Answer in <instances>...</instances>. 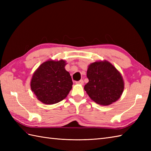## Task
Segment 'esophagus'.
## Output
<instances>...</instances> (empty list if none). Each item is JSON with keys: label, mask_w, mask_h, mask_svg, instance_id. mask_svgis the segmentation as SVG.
I'll use <instances>...</instances> for the list:
<instances>
[{"label": "esophagus", "mask_w": 151, "mask_h": 151, "mask_svg": "<svg viewBox=\"0 0 151 151\" xmlns=\"http://www.w3.org/2000/svg\"><path fill=\"white\" fill-rule=\"evenodd\" d=\"M76 84H81V85H83V84H84V81H83V80H81V81L76 82Z\"/></svg>", "instance_id": "34e87169"}]
</instances>
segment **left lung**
I'll return each instance as SVG.
<instances>
[{
	"mask_svg": "<svg viewBox=\"0 0 151 151\" xmlns=\"http://www.w3.org/2000/svg\"><path fill=\"white\" fill-rule=\"evenodd\" d=\"M87 77L89 82L84 86V90L96 103L108 106L119 100L123 93V76L108 61H96L89 64Z\"/></svg>",
	"mask_w": 151,
	"mask_h": 151,
	"instance_id": "obj_1",
	"label": "left lung"
}]
</instances>
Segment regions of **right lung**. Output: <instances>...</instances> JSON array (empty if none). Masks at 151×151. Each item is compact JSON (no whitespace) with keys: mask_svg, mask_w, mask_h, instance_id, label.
I'll return each mask as SVG.
<instances>
[{"mask_svg":"<svg viewBox=\"0 0 151 151\" xmlns=\"http://www.w3.org/2000/svg\"><path fill=\"white\" fill-rule=\"evenodd\" d=\"M66 64L63 60H49L35 70L30 88L42 103H58L63 100L72 89V78L65 69Z\"/></svg>","mask_w":151,"mask_h":151,"instance_id":"right-lung-1","label":"right lung"}]
</instances>
